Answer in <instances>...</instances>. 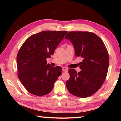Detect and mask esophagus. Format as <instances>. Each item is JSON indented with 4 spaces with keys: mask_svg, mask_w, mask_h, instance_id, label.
<instances>
[{
    "mask_svg": "<svg viewBox=\"0 0 121 121\" xmlns=\"http://www.w3.org/2000/svg\"><path fill=\"white\" fill-rule=\"evenodd\" d=\"M62 71L64 72H68V69L66 67H63L62 68Z\"/></svg>",
    "mask_w": 121,
    "mask_h": 121,
    "instance_id": "34e87169",
    "label": "esophagus"
}]
</instances>
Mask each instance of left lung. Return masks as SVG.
<instances>
[{
	"mask_svg": "<svg viewBox=\"0 0 121 121\" xmlns=\"http://www.w3.org/2000/svg\"><path fill=\"white\" fill-rule=\"evenodd\" d=\"M75 48V56L83 58L77 73L70 69V78L66 82L69 91L74 96L88 97L100 89L106 78L109 56L103 41L93 33L70 32L65 37Z\"/></svg>",
	"mask_w": 121,
	"mask_h": 121,
	"instance_id": "left-lung-1",
	"label": "left lung"
}]
</instances>
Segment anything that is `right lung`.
Returning <instances> with one entry per match:
<instances>
[{"mask_svg": "<svg viewBox=\"0 0 121 121\" xmlns=\"http://www.w3.org/2000/svg\"><path fill=\"white\" fill-rule=\"evenodd\" d=\"M67 33L45 30L31 35L23 43L17 56V76L30 93L44 96L52 90L62 68L47 65L46 59L53 55Z\"/></svg>", "mask_w": 121, "mask_h": 121, "instance_id": "add662e5", "label": "right lung"}]
</instances>
